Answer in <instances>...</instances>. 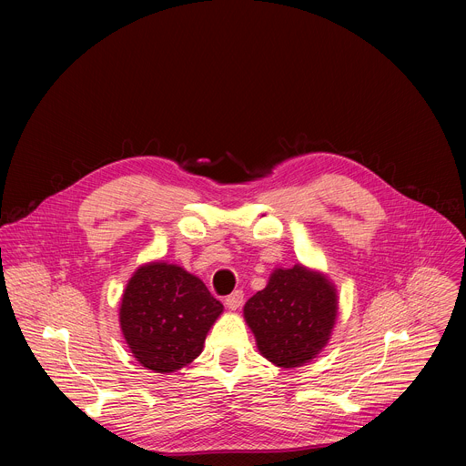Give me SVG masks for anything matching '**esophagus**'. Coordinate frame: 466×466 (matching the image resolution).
Wrapping results in <instances>:
<instances>
[{"mask_svg":"<svg viewBox=\"0 0 466 466\" xmlns=\"http://www.w3.org/2000/svg\"><path fill=\"white\" fill-rule=\"evenodd\" d=\"M225 304H227V308L228 309H239L241 308V304H243V291H234L232 295H228L227 299H225Z\"/></svg>","mask_w":466,"mask_h":466,"instance_id":"34e87169","label":"esophagus"}]
</instances>
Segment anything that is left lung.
<instances>
[{"label": "left lung", "instance_id": "left-lung-1", "mask_svg": "<svg viewBox=\"0 0 466 466\" xmlns=\"http://www.w3.org/2000/svg\"><path fill=\"white\" fill-rule=\"evenodd\" d=\"M339 309L338 289L322 271L302 263L277 268L268 286L243 306L259 354L273 365L295 369L328 345Z\"/></svg>", "mask_w": 466, "mask_h": 466}]
</instances>
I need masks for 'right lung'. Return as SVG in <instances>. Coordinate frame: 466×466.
<instances>
[{"label":"right lung","mask_w":466,"mask_h":466,"mask_svg":"<svg viewBox=\"0 0 466 466\" xmlns=\"http://www.w3.org/2000/svg\"><path fill=\"white\" fill-rule=\"evenodd\" d=\"M223 313L201 279L180 265L149 261L128 279L119 304V326L137 361L160 374L189 365L205 349Z\"/></svg>","instance_id":"add662e5"}]
</instances>
